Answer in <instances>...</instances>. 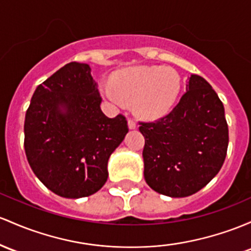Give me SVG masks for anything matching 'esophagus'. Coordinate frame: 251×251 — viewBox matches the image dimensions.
<instances>
[{
    "label": "esophagus",
    "mask_w": 251,
    "mask_h": 251,
    "mask_svg": "<svg viewBox=\"0 0 251 251\" xmlns=\"http://www.w3.org/2000/svg\"><path fill=\"white\" fill-rule=\"evenodd\" d=\"M127 124H128V128H130V130H134V128H137V124L133 119H128Z\"/></svg>",
    "instance_id": "esophagus-1"
}]
</instances>
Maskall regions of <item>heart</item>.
<instances>
[{"mask_svg":"<svg viewBox=\"0 0 251 251\" xmlns=\"http://www.w3.org/2000/svg\"><path fill=\"white\" fill-rule=\"evenodd\" d=\"M180 85V77L173 69L134 67L119 71L112 83L102 82L100 92L113 106L124 107L132 102L140 118L157 119L174 106Z\"/></svg>","mask_w":251,"mask_h":251,"instance_id":"heart-1","label":"heart"}]
</instances>
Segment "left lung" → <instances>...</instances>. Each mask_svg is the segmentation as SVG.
<instances>
[{"label": "left lung", "mask_w": 251, "mask_h": 251, "mask_svg": "<svg viewBox=\"0 0 251 251\" xmlns=\"http://www.w3.org/2000/svg\"><path fill=\"white\" fill-rule=\"evenodd\" d=\"M187 92L166 117L139 123L145 138V181L172 198L199 192L222 168L228 145L224 106L201 76L192 75Z\"/></svg>", "instance_id": "left-lung-1"}]
</instances>
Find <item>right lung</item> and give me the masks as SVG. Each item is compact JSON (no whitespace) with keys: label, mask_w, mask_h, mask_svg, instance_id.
Masks as SVG:
<instances>
[{"label":"right lung","mask_w":251,"mask_h":251,"mask_svg":"<svg viewBox=\"0 0 251 251\" xmlns=\"http://www.w3.org/2000/svg\"><path fill=\"white\" fill-rule=\"evenodd\" d=\"M92 69L71 62L39 84L25 118V151L33 173L57 195L89 197L108 177L107 163L128 132L124 115L101 111Z\"/></svg>","instance_id":"1"}]
</instances>
